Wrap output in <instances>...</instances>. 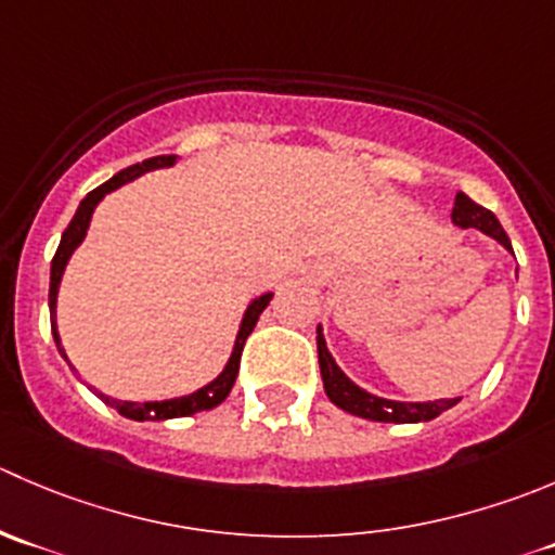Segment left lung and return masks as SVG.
<instances>
[{
	"instance_id": "left-lung-1",
	"label": "left lung",
	"mask_w": 555,
	"mask_h": 555,
	"mask_svg": "<svg viewBox=\"0 0 555 555\" xmlns=\"http://www.w3.org/2000/svg\"><path fill=\"white\" fill-rule=\"evenodd\" d=\"M453 222L461 228H477L486 235L496 238L504 249L513 251L507 233L499 224V219L493 217L488 208L477 206L472 197H466L464 192L455 195V208H453ZM317 352H320V371L322 382H325V392L336 406H341L344 412L358 414V417H369L376 423H421V421H434L437 414H442L444 409L455 406L459 398H450V401H426V403H403V401H387V398H376L371 392L360 390L354 382H349L344 376V371L338 369L336 360L331 358L325 347V338L322 331H317Z\"/></svg>"
}]
</instances>
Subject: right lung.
<instances>
[{
  "instance_id": "add662e5",
  "label": "right lung",
  "mask_w": 555,
  "mask_h": 555,
  "mask_svg": "<svg viewBox=\"0 0 555 555\" xmlns=\"http://www.w3.org/2000/svg\"><path fill=\"white\" fill-rule=\"evenodd\" d=\"M173 159L176 157H170V154H163V157H152V159H143V163H138V165H129V168H124L121 173L113 176L111 181H105V184H100L96 190H91L89 195L80 201L78 211H75L73 222H69L67 230L62 233V244H59L56 255H53V260H51V293H48V304H51V317H53L51 327H53V338H56V344H59V333H56L59 282H62V273H64V266H67L69 255H73L75 246L83 241L86 228H89V219H91V211H94V206L102 201V197L107 195V192L116 190V186L127 184V181H132V179H138V176L146 173V170L173 165ZM268 300H271V295H262V298H257L255 304L246 309V317H244V322H241L238 338H235V349H233V354H230L228 365H224L222 374H219L217 379L211 382V385L203 387V390L192 392V396H184V398H170V401H149V403L116 401V398H107V396H102V392H96V396H100L102 401L107 403V406L118 409V414H124V417H129V421H168V417H186V414L206 412V409L219 406V403H222L224 398L230 396V387L235 385V376H238V365H241V352H244V344H246V338H249V333L255 331L257 320H260V314H262V309L268 306ZM59 352L64 354V349L59 347Z\"/></svg>"
}]
</instances>
